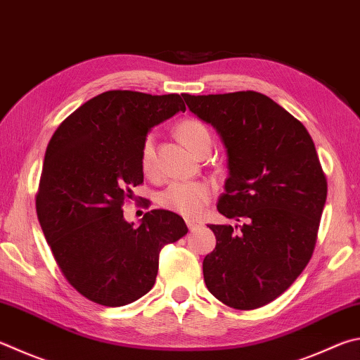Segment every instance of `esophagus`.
Here are the masks:
<instances>
[{
    "label": "esophagus",
    "instance_id": "34e87169",
    "mask_svg": "<svg viewBox=\"0 0 360 360\" xmlns=\"http://www.w3.org/2000/svg\"><path fill=\"white\" fill-rule=\"evenodd\" d=\"M186 224L188 226V230H195V228L202 225V221H200L198 219H186Z\"/></svg>",
    "mask_w": 360,
    "mask_h": 360
}]
</instances>
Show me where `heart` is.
Segmentation results:
<instances>
[{"label": "heart", "mask_w": 360, "mask_h": 360, "mask_svg": "<svg viewBox=\"0 0 360 360\" xmlns=\"http://www.w3.org/2000/svg\"><path fill=\"white\" fill-rule=\"evenodd\" d=\"M176 135L195 154H198L205 146H211V134L205 124L197 120L181 121L176 126ZM154 163V136L148 135L140 153L143 173H153ZM209 198H211V187L205 182L192 181H174L159 193V202L163 207L182 215H197L207 205Z\"/></svg>", "instance_id": "b5f03b06"}]
</instances>
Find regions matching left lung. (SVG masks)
<instances>
[{"label":"left lung","instance_id":"1","mask_svg":"<svg viewBox=\"0 0 360 360\" xmlns=\"http://www.w3.org/2000/svg\"><path fill=\"white\" fill-rule=\"evenodd\" d=\"M182 97L224 143L228 178L217 209L240 224L209 226L217 244L202 261L205 283L228 307L258 309L290 288L315 248L328 197L315 145L261 93Z\"/></svg>","mask_w":360,"mask_h":360}]
</instances>
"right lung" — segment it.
Returning <instances> with one entry per match:
<instances>
[{
	"mask_svg": "<svg viewBox=\"0 0 360 360\" xmlns=\"http://www.w3.org/2000/svg\"><path fill=\"white\" fill-rule=\"evenodd\" d=\"M186 112L179 94L107 91L66 117L45 151L36 197L37 219L64 277L84 297L121 307L153 288L159 255L187 234L165 209L139 228L122 205L143 182L140 153L148 132Z\"/></svg>",
	"mask_w": 360,
	"mask_h": 360,
	"instance_id": "1",
	"label": "right lung"
}]
</instances>
